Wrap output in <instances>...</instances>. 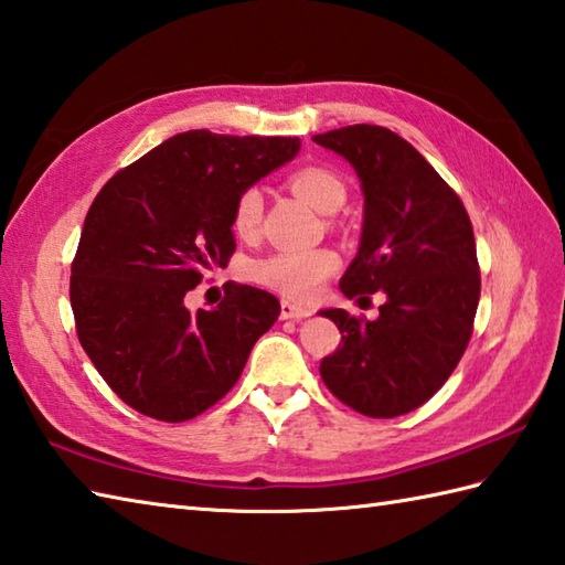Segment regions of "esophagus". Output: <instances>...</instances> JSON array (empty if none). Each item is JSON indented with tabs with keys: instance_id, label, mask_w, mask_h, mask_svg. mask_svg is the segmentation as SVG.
<instances>
[{
	"instance_id": "esophagus-1",
	"label": "esophagus",
	"mask_w": 565,
	"mask_h": 565,
	"mask_svg": "<svg viewBox=\"0 0 565 565\" xmlns=\"http://www.w3.org/2000/svg\"><path fill=\"white\" fill-rule=\"evenodd\" d=\"M313 311L308 306L301 303H294V301H281V318L284 320H301L308 318Z\"/></svg>"
}]
</instances>
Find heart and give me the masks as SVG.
I'll use <instances>...</instances> for the list:
<instances>
[{"mask_svg": "<svg viewBox=\"0 0 565 565\" xmlns=\"http://www.w3.org/2000/svg\"><path fill=\"white\" fill-rule=\"evenodd\" d=\"M294 191L318 207L320 213H335L345 203L348 188L338 173L323 166H303L289 179ZM264 215V195L257 185L239 191L232 205V230L239 237L257 235ZM340 267V257L328 247H284L249 264V279L296 301L313 298L320 286Z\"/></svg>", "mask_w": 565, "mask_h": 565, "instance_id": "obj_1", "label": "heart"}]
</instances>
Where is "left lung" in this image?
I'll return each instance as SVG.
<instances>
[{
	"mask_svg": "<svg viewBox=\"0 0 565 565\" xmlns=\"http://www.w3.org/2000/svg\"><path fill=\"white\" fill-rule=\"evenodd\" d=\"M362 181L364 225L355 262L340 279L348 298L384 291L380 318L323 311L342 340L320 360L335 399L370 418L414 412L466 352L480 303L472 223L458 193L412 143L377 125L316 135Z\"/></svg>",
	"mask_w": 565,
	"mask_h": 565,
	"instance_id": "obj_1",
	"label": "left lung"
}]
</instances>
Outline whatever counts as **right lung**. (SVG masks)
<instances>
[{
	"mask_svg": "<svg viewBox=\"0 0 565 565\" xmlns=\"http://www.w3.org/2000/svg\"><path fill=\"white\" fill-rule=\"evenodd\" d=\"M298 147L296 137L191 129L99 188L71 264V306L87 358L135 412L166 424L207 412L281 313L247 284H230L217 308L195 316L183 298L235 254L239 191Z\"/></svg>",
	"mask_w": 565,
	"mask_h": 565,
	"instance_id": "right-lung-1",
	"label": "right lung"
}]
</instances>
